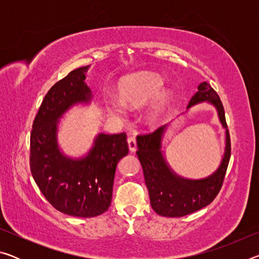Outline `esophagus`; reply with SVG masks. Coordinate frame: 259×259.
Wrapping results in <instances>:
<instances>
[{"instance_id": "34e87169", "label": "esophagus", "mask_w": 259, "mask_h": 259, "mask_svg": "<svg viewBox=\"0 0 259 259\" xmlns=\"http://www.w3.org/2000/svg\"><path fill=\"white\" fill-rule=\"evenodd\" d=\"M128 145L130 152H135L136 148H137V142H136V136L131 135L128 137Z\"/></svg>"}]
</instances>
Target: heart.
Masks as SVG:
<instances>
[{
    "mask_svg": "<svg viewBox=\"0 0 259 259\" xmlns=\"http://www.w3.org/2000/svg\"><path fill=\"white\" fill-rule=\"evenodd\" d=\"M163 84V80L155 74H144L128 78L120 88L121 102L113 97H107L106 107L108 112L113 115H122L124 113V106L130 108L142 107L160 94ZM170 99L171 91L165 90L160 94L151 109L152 119H155L161 112H163Z\"/></svg>",
    "mask_w": 259,
    "mask_h": 259,
    "instance_id": "1",
    "label": "heart"
}]
</instances>
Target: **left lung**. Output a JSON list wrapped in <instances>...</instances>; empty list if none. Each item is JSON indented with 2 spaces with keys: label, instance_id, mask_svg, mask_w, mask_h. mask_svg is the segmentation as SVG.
Masks as SVG:
<instances>
[{
  "label": "left lung",
  "instance_id": "obj_1",
  "mask_svg": "<svg viewBox=\"0 0 259 259\" xmlns=\"http://www.w3.org/2000/svg\"><path fill=\"white\" fill-rule=\"evenodd\" d=\"M208 102L216 107L219 121L226 131V146L221 165L203 179H186L175 174L162 153V137L166 125L137 137V156L143 166L144 178L150 194L151 205L164 217H183L210 204L221 191L231 157V139L222 100L207 82L200 83L198 93L191 98L187 108Z\"/></svg>",
  "mask_w": 259,
  "mask_h": 259
}]
</instances>
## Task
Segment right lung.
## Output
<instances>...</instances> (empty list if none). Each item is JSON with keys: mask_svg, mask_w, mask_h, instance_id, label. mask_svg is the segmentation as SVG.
I'll use <instances>...</instances> for the list:
<instances>
[{"mask_svg": "<svg viewBox=\"0 0 259 259\" xmlns=\"http://www.w3.org/2000/svg\"><path fill=\"white\" fill-rule=\"evenodd\" d=\"M89 66L80 67L48 91L30 133V172L52 207L69 216L96 217L111 205L117 162L129 153L126 135L99 134L81 159L60 152L57 142L59 119L73 105L89 103L85 84Z\"/></svg>", "mask_w": 259, "mask_h": 259, "instance_id": "right-lung-1", "label": "right lung"}]
</instances>
